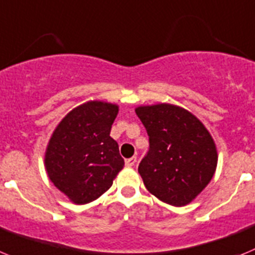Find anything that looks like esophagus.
<instances>
[{
    "instance_id": "34e87169",
    "label": "esophagus",
    "mask_w": 255,
    "mask_h": 255,
    "mask_svg": "<svg viewBox=\"0 0 255 255\" xmlns=\"http://www.w3.org/2000/svg\"><path fill=\"white\" fill-rule=\"evenodd\" d=\"M136 162H137V157H134V156L126 160V165H127V166H133Z\"/></svg>"
}]
</instances>
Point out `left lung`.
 Instances as JSON below:
<instances>
[{
	"label": "left lung",
	"instance_id": "obj_1",
	"mask_svg": "<svg viewBox=\"0 0 255 255\" xmlns=\"http://www.w3.org/2000/svg\"><path fill=\"white\" fill-rule=\"evenodd\" d=\"M136 114L150 141V150L138 165L144 187L167 205H188L216 171L212 136L196 116L176 105H143L136 108Z\"/></svg>",
	"mask_w": 255,
	"mask_h": 255
}]
</instances>
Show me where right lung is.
I'll return each instance as SVG.
<instances>
[{
    "instance_id": "right-lung-1",
    "label": "right lung",
    "mask_w": 255,
    "mask_h": 255,
    "mask_svg": "<svg viewBox=\"0 0 255 255\" xmlns=\"http://www.w3.org/2000/svg\"><path fill=\"white\" fill-rule=\"evenodd\" d=\"M118 111L111 103H84L62 119L48 142V176L76 205L99 198L125 166L118 143L109 136Z\"/></svg>"
}]
</instances>
